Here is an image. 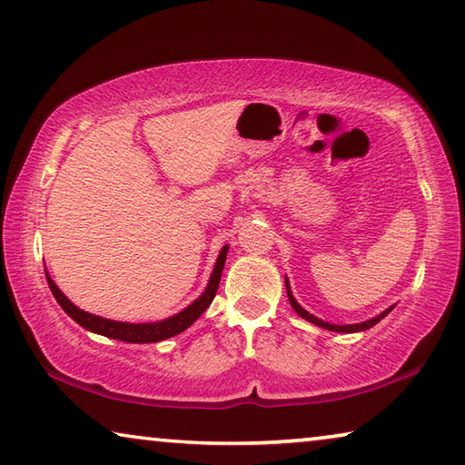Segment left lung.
<instances>
[{"mask_svg":"<svg viewBox=\"0 0 465 465\" xmlns=\"http://www.w3.org/2000/svg\"><path fill=\"white\" fill-rule=\"evenodd\" d=\"M285 287H287V297H289V303L293 305V310L299 313V316L302 318H305L308 322H312V324H316V326H320V328H326V330H332V332H361V330H369V328H373L377 322H380L381 318H385L388 316V313L393 310V305L391 308H388L385 312H381L380 316L377 318H371V320H367V322H361V324H349V326H336V324H328V322H324V320H320V318H316V316H312L310 312H305L302 305H299L297 302H295V297H293V293H291V289H289V281L285 279Z\"/></svg>","mask_w":465,"mask_h":465,"instance_id":"8db88e82","label":"left lung"}]
</instances>
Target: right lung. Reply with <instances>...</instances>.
<instances>
[{"instance_id":"add662e5","label":"right lung","mask_w":465,"mask_h":465,"mask_svg":"<svg viewBox=\"0 0 465 465\" xmlns=\"http://www.w3.org/2000/svg\"><path fill=\"white\" fill-rule=\"evenodd\" d=\"M225 256H227V246H223L222 252H219L213 274H211V279H209V285H207V289H204V293L196 299V302L188 305L186 310L176 313V316L162 320V322H153V324H129V322H114V320L94 316V313L84 312L77 308V305L69 302V299L61 293V289L54 285L49 274H46V282H49L53 295H54V299H57V303L61 305L63 312H65L72 320H75L77 324L84 326L85 330H90V332L114 338V341H123V342H137V344L139 342L141 344L160 342V341H166V338L184 332V330L191 326L194 320H199L201 313L209 308L217 293V289H219V281H222Z\"/></svg>"}]
</instances>
